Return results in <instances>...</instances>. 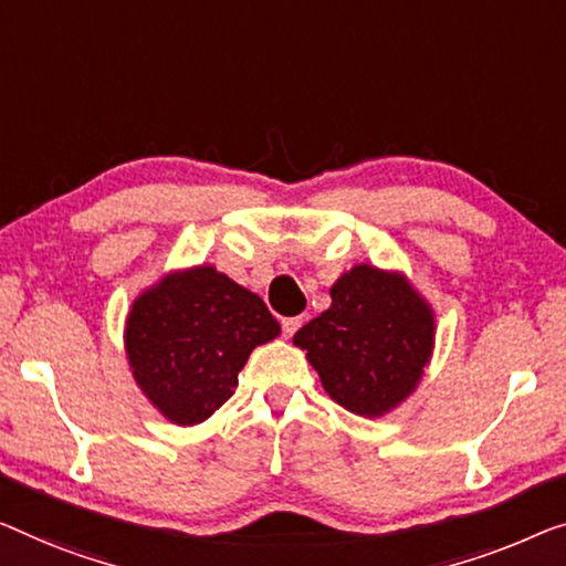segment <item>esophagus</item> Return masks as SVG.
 I'll use <instances>...</instances> for the list:
<instances>
[{"label": "esophagus", "instance_id": "34e87169", "mask_svg": "<svg viewBox=\"0 0 566 566\" xmlns=\"http://www.w3.org/2000/svg\"><path fill=\"white\" fill-rule=\"evenodd\" d=\"M302 327V317H284L282 319V331L286 337H292Z\"/></svg>", "mask_w": 566, "mask_h": 566}]
</instances>
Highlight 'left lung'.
Wrapping results in <instances>:
<instances>
[{
    "label": "left lung",
    "mask_w": 566,
    "mask_h": 566,
    "mask_svg": "<svg viewBox=\"0 0 566 566\" xmlns=\"http://www.w3.org/2000/svg\"><path fill=\"white\" fill-rule=\"evenodd\" d=\"M333 305L294 333L331 399L384 417L417 389L434 348V312L403 274L358 264L331 290Z\"/></svg>",
    "instance_id": "1"
}]
</instances>
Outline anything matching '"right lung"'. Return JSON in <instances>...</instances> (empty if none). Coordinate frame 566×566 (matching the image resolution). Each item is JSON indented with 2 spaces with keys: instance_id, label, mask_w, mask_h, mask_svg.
<instances>
[{
  "instance_id": "add662e5",
  "label": "right lung",
  "mask_w": 566,
  "mask_h": 566,
  "mask_svg": "<svg viewBox=\"0 0 566 566\" xmlns=\"http://www.w3.org/2000/svg\"><path fill=\"white\" fill-rule=\"evenodd\" d=\"M276 335L280 323L259 294L202 264L134 300L124 345L134 381L159 415L192 427L231 399L251 350Z\"/></svg>"
}]
</instances>
